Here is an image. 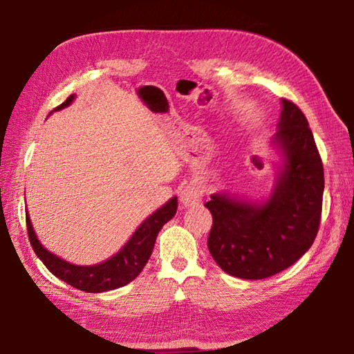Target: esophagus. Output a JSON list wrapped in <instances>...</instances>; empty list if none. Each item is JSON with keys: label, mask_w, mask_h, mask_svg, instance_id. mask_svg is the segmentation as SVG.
I'll list each match as a JSON object with an SVG mask.
<instances>
[{"label": "esophagus", "mask_w": 354, "mask_h": 354, "mask_svg": "<svg viewBox=\"0 0 354 354\" xmlns=\"http://www.w3.org/2000/svg\"><path fill=\"white\" fill-rule=\"evenodd\" d=\"M201 196H203L201 185L196 183H192L181 192V196H179V198H181V203L184 206H194L196 203L201 201Z\"/></svg>", "instance_id": "34e87169"}]
</instances>
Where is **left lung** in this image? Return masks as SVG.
<instances>
[{
  "mask_svg": "<svg viewBox=\"0 0 354 354\" xmlns=\"http://www.w3.org/2000/svg\"><path fill=\"white\" fill-rule=\"evenodd\" d=\"M273 145L283 167L268 200L248 203L214 194L207 248L227 274L263 279L286 270L314 243L325 189L323 164L304 113L283 100Z\"/></svg>",
  "mask_w": 354,
  "mask_h": 354,
  "instance_id": "left-lung-1",
  "label": "left lung"
}]
</instances>
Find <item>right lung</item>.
<instances>
[{
    "label": "right lung",
    "instance_id": "add662e5",
    "mask_svg": "<svg viewBox=\"0 0 354 354\" xmlns=\"http://www.w3.org/2000/svg\"><path fill=\"white\" fill-rule=\"evenodd\" d=\"M75 100V95L64 101L61 106H57L55 111H61L64 107L71 104ZM178 209V200L173 196L170 201H167L162 207L153 212L143 223L137 227L136 232L131 236L127 245L113 254L109 259L95 263V266H75L67 261L61 259L56 254L48 251L44 245L39 242L37 236L32 230L31 220L26 212V227L29 242L32 245L34 253L39 259L45 263V267L55 277L62 279L64 283L73 286L75 289L82 292L100 293L118 289V287L127 286L131 281L139 277L143 267L147 266L149 256L153 253L156 237L167 221L173 218Z\"/></svg>",
    "mask_w": 354,
    "mask_h": 354
}]
</instances>
